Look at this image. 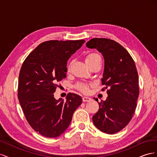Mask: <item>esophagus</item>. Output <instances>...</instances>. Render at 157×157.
Masks as SVG:
<instances>
[{
    "instance_id": "1",
    "label": "esophagus",
    "mask_w": 157,
    "mask_h": 157,
    "mask_svg": "<svg viewBox=\"0 0 157 157\" xmlns=\"http://www.w3.org/2000/svg\"><path fill=\"white\" fill-rule=\"evenodd\" d=\"M82 101L84 102H89V101H92V98H90L89 97H86V96H84L82 98Z\"/></svg>"
}]
</instances>
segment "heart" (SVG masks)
Wrapping results in <instances>:
<instances>
[{
    "label": "heart",
    "mask_w": 157,
    "mask_h": 157,
    "mask_svg": "<svg viewBox=\"0 0 157 157\" xmlns=\"http://www.w3.org/2000/svg\"><path fill=\"white\" fill-rule=\"evenodd\" d=\"M98 60H101L100 56L98 54L92 53L86 56V63L89 67V66L96 62ZM76 88L82 92H88L89 91V85L86 82H78L76 85Z\"/></svg>",
    "instance_id": "1"
}]
</instances>
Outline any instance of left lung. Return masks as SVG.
I'll list each match as a JSON object with an SVG mask.
<instances>
[{"mask_svg": "<svg viewBox=\"0 0 157 157\" xmlns=\"http://www.w3.org/2000/svg\"><path fill=\"white\" fill-rule=\"evenodd\" d=\"M86 46L96 48L103 55L101 84L105 87L102 90L108 88V96L98 103L99 109L92 117L93 122L101 132L115 134L130 122L136 110L140 91L136 64L128 52L113 40L94 38L86 42Z\"/></svg>", "mask_w": 157, "mask_h": 157, "instance_id": "left-lung-1", "label": "left lung"}]
</instances>
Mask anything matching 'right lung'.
Wrapping results in <instances>:
<instances>
[{"instance_id": "add662e5", "label": "right lung", "mask_w": 157, "mask_h": 157, "mask_svg": "<svg viewBox=\"0 0 157 157\" xmlns=\"http://www.w3.org/2000/svg\"><path fill=\"white\" fill-rule=\"evenodd\" d=\"M84 40L42 42L27 57L19 75V101L29 125L46 137H56L67 130L81 96L69 93L64 101L56 99L58 83L66 77L70 57Z\"/></svg>"}]
</instances>
